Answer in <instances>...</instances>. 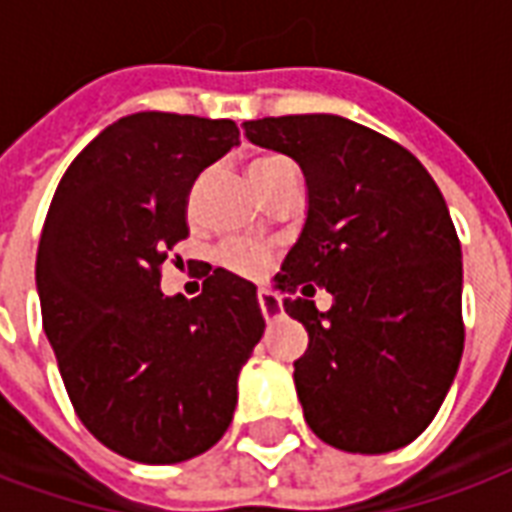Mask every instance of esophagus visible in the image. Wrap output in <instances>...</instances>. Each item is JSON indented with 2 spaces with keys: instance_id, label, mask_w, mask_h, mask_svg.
<instances>
[{
  "instance_id": "34e87169",
  "label": "esophagus",
  "mask_w": 512,
  "mask_h": 512,
  "mask_svg": "<svg viewBox=\"0 0 512 512\" xmlns=\"http://www.w3.org/2000/svg\"><path fill=\"white\" fill-rule=\"evenodd\" d=\"M257 304H260V312H263L266 320H274L276 314H282V301H279V295L266 290V287L257 290Z\"/></svg>"
}]
</instances>
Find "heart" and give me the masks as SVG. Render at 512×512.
I'll return each mask as SVG.
<instances>
[{
  "label": "heart",
  "instance_id": "1",
  "mask_svg": "<svg viewBox=\"0 0 512 512\" xmlns=\"http://www.w3.org/2000/svg\"><path fill=\"white\" fill-rule=\"evenodd\" d=\"M290 170H295V165L287 157L268 154V157H260V160L249 165V179L255 181V187L263 195L268 187H274L276 181L282 179L285 173H290ZM219 263L230 268L233 274L257 276L263 274V268H266L268 252L252 244H227L219 249Z\"/></svg>",
  "mask_w": 512,
  "mask_h": 512
}]
</instances>
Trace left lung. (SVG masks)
I'll return each instance as SVG.
<instances>
[{"label": "left lung", "instance_id": "obj_1", "mask_svg": "<svg viewBox=\"0 0 512 512\" xmlns=\"http://www.w3.org/2000/svg\"><path fill=\"white\" fill-rule=\"evenodd\" d=\"M304 170L309 208L274 276L309 347L295 391L317 437L347 453L404 448L448 396L464 352L461 244L445 198L396 140L333 113L244 121ZM334 295L317 313L311 295Z\"/></svg>", "mask_w": 512, "mask_h": 512}]
</instances>
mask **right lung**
Here are the masks:
<instances>
[{
  "mask_svg": "<svg viewBox=\"0 0 512 512\" xmlns=\"http://www.w3.org/2000/svg\"><path fill=\"white\" fill-rule=\"evenodd\" d=\"M236 143L230 119L124 116L75 157L45 217L34 274L67 396L105 448L140 464L217 445L266 328L257 287L225 268L192 301L160 290L189 236V189Z\"/></svg>",
  "mask_w": 512,
  "mask_h": 512,
  "instance_id": "obj_1",
  "label": "right lung"
}]
</instances>
